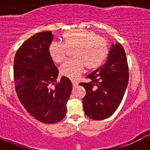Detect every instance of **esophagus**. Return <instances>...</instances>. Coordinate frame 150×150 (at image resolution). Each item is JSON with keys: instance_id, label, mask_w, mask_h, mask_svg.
Masks as SVG:
<instances>
[{"instance_id": "esophagus-1", "label": "esophagus", "mask_w": 150, "mask_h": 150, "mask_svg": "<svg viewBox=\"0 0 150 150\" xmlns=\"http://www.w3.org/2000/svg\"><path fill=\"white\" fill-rule=\"evenodd\" d=\"M72 83H73V86H74V87L77 86V85H78V83H77V82L74 81V80H73V81H72Z\"/></svg>"}]
</instances>
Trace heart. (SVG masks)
I'll return each mask as SVG.
<instances>
[{"label": "heart", "mask_w": 150, "mask_h": 150, "mask_svg": "<svg viewBox=\"0 0 150 150\" xmlns=\"http://www.w3.org/2000/svg\"><path fill=\"white\" fill-rule=\"evenodd\" d=\"M74 59L60 66L62 76L75 80L80 76L84 66L95 70L104 64L109 55L110 48L104 38L91 30H74L63 34V43L52 42L49 47L50 57L55 63H60L67 57L68 50H73Z\"/></svg>", "instance_id": "heart-1"}]
</instances>
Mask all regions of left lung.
I'll return each instance as SVG.
<instances>
[{"label": "left lung", "mask_w": 150, "mask_h": 150, "mask_svg": "<svg viewBox=\"0 0 150 150\" xmlns=\"http://www.w3.org/2000/svg\"><path fill=\"white\" fill-rule=\"evenodd\" d=\"M126 55L120 43H112L107 62L87 76L89 83H79L86 94L83 98L86 115L95 120L110 117L120 106L128 83Z\"/></svg>", "instance_id": "8db88e82"}]
</instances>
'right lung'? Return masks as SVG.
<instances>
[{
	"label": "right lung",
	"instance_id": "right-lung-1",
	"mask_svg": "<svg viewBox=\"0 0 150 150\" xmlns=\"http://www.w3.org/2000/svg\"><path fill=\"white\" fill-rule=\"evenodd\" d=\"M53 37L52 31L30 37L17 50L13 66L16 91L21 104L33 117L46 124L63 120L73 88L66 76L55 84L59 71L49 52ZM51 84L55 86L53 89Z\"/></svg>",
	"mask_w": 150,
	"mask_h": 150
}]
</instances>
